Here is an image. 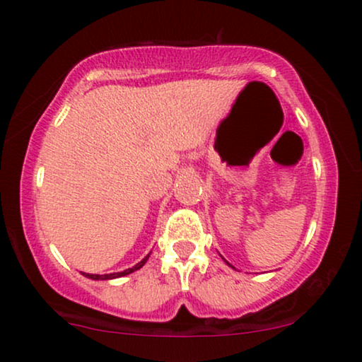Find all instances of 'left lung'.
Masks as SVG:
<instances>
[{"label": "left lung", "mask_w": 362, "mask_h": 362, "mask_svg": "<svg viewBox=\"0 0 362 362\" xmlns=\"http://www.w3.org/2000/svg\"><path fill=\"white\" fill-rule=\"evenodd\" d=\"M227 264H228V262H227ZM228 265H230V264H228ZM230 267H232V265H230Z\"/></svg>", "instance_id": "obj_1"}]
</instances>
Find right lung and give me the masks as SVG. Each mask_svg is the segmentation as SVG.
I'll return each mask as SVG.
<instances>
[{
    "mask_svg": "<svg viewBox=\"0 0 362 362\" xmlns=\"http://www.w3.org/2000/svg\"><path fill=\"white\" fill-rule=\"evenodd\" d=\"M148 257H150V254H148L147 257H145V259H141L139 264L134 265V267H132V269H127V271H123V272H115V274H105V276H100V274H85V272H83V276H85V277H88V279H93V281H108V279H117V277H123V276H128V274H132V272L139 271V269L144 267L145 262H147V260H148Z\"/></svg>",
    "mask_w": 362,
    "mask_h": 362,
    "instance_id": "right-lung-1",
    "label": "right lung"
}]
</instances>
